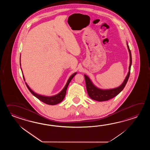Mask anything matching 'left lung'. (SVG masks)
<instances>
[{
	"label": "left lung",
	"instance_id": "left-lung-1",
	"mask_svg": "<svg viewBox=\"0 0 150 150\" xmlns=\"http://www.w3.org/2000/svg\"><path fill=\"white\" fill-rule=\"evenodd\" d=\"M127 47L128 50L130 54V65L129 67V72L127 76H126L123 83H122L121 85L115 88L114 89H101L97 88L96 86L93 85L92 82L90 80L89 78L86 75H84L85 81H86V89L88 93V94L91 99L98 101H107L108 100L114 98L115 96H117L125 88L128 79L130 76V74L131 66L132 64V57H131V53L129 45H127Z\"/></svg>",
	"mask_w": 150,
	"mask_h": 150
}]
</instances>
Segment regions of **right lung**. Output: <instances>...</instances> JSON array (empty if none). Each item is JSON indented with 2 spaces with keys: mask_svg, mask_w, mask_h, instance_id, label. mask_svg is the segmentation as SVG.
Listing matches in <instances>:
<instances>
[{
  "mask_svg": "<svg viewBox=\"0 0 150 150\" xmlns=\"http://www.w3.org/2000/svg\"><path fill=\"white\" fill-rule=\"evenodd\" d=\"M21 65V64H20ZM22 71V69H21ZM76 74V72L73 74L72 76H71L69 78V79L67 81V83L66 84L65 86L64 87V88L61 91V92L59 93L58 94H56L54 96H41L36 94V93L33 92L32 89L30 88V87H29L28 85L27 84V83H25V85L27 87L28 89L29 90V91L31 92L32 94L34 96H35L36 98H37L38 99H39L40 101H41L42 102H44L45 103L47 104V105H54L58 104L59 103L62 102L63 101V100L64 99L65 96L66 95V92H67V87L69 84V83H70L71 80L72 79V78H74V76ZM23 79L25 81L24 76H23Z\"/></svg>",
  "mask_w": 150,
  "mask_h": 150,
  "instance_id": "1",
  "label": "right lung"
}]
</instances>
